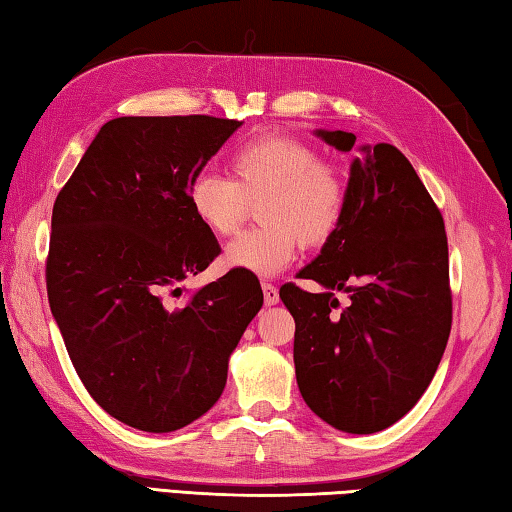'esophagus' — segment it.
<instances>
[{"label": "esophagus", "instance_id": "esophagus-1", "mask_svg": "<svg viewBox=\"0 0 512 512\" xmlns=\"http://www.w3.org/2000/svg\"><path fill=\"white\" fill-rule=\"evenodd\" d=\"M262 291H264V302H266L268 306H273V304L280 302V291H277V286L264 282V284H262Z\"/></svg>", "mask_w": 512, "mask_h": 512}]
</instances>
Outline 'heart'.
Segmentation results:
<instances>
[{
	"label": "heart",
	"mask_w": 512,
	"mask_h": 512,
	"mask_svg": "<svg viewBox=\"0 0 512 512\" xmlns=\"http://www.w3.org/2000/svg\"><path fill=\"white\" fill-rule=\"evenodd\" d=\"M232 179L201 172L188 185L194 219L217 237L232 235L257 203L262 226L226 246L232 271L273 277L293 262L300 241L309 248L336 237L347 215V181L313 145L288 136H262L230 156Z\"/></svg>",
	"instance_id": "heart-1"
}]
</instances>
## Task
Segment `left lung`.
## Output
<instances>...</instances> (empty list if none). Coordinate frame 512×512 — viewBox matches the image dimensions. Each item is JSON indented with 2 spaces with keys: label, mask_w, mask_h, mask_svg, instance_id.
<instances>
[{
  "label": "left lung",
  "mask_w": 512,
  "mask_h": 512,
  "mask_svg": "<svg viewBox=\"0 0 512 512\" xmlns=\"http://www.w3.org/2000/svg\"><path fill=\"white\" fill-rule=\"evenodd\" d=\"M315 134L356 156L345 221L297 273L322 291L280 288L295 320V378L324 423L374 434L418 403L448 345V237L430 192L394 145L356 147V136L340 129ZM336 290L350 293L347 307Z\"/></svg>",
  "instance_id": "left-lung-1"
}]
</instances>
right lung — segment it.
I'll use <instances>...</instances> for the list:
<instances>
[{
  "instance_id": "right-lung-1",
  "label": "right lung",
  "mask_w": 512,
  "mask_h": 512,
  "mask_svg": "<svg viewBox=\"0 0 512 512\" xmlns=\"http://www.w3.org/2000/svg\"><path fill=\"white\" fill-rule=\"evenodd\" d=\"M239 120L123 116L100 127L51 217L46 293L91 398L120 423L174 432L219 401L230 353L264 304L230 271L183 306L185 277L221 248L188 206V185Z\"/></svg>"
}]
</instances>
